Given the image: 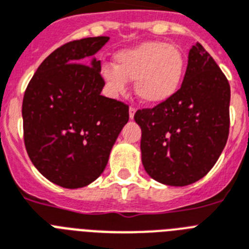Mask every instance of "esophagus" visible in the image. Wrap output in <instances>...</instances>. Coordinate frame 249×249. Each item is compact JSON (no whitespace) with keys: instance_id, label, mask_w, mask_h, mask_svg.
Wrapping results in <instances>:
<instances>
[{"instance_id":"obj_1","label":"esophagus","mask_w":249,"mask_h":249,"mask_svg":"<svg viewBox=\"0 0 249 249\" xmlns=\"http://www.w3.org/2000/svg\"><path fill=\"white\" fill-rule=\"evenodd\" d=\"M135 113H136V108L135 107H130V118L134 119Z\"/></svg>"}]
</instances>
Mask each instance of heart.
I'll return each instance as SVG.
<instances>
[{
	"label": "heart",
	"instance_id": "heart-1",
	"mask_svg": "<svg viewBox=\"0 0 249 249\" xmlns=\"http://www.w3.org/2000/svg\"><path fill=\"white\" fill-rule=\"evenodd\" d=\"M185 67V53L178 46L149 41L117 53L114 67L104 65L101 75L113 93H123L127 81H135L140 101L158 105L178 92Z\"/></svg>",
	"mask_w": 249,
	"mask_h": 249
}]
</instances>
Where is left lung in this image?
<instances>
[{
  "instance_id": "left-lung-1",
  "label": "left lung",
  "mask_w": 249,
  "mask_h": 249,
  "mask_svg": "<svg viewBox=\"0 0 249 249\" xmlns=\"http://www.w3.org/2000/svg\"><path fill=\"white\" fill-rule=\"evenodd\" d=\"M230 85L199 42L189 51L178 91L154 108L139 109L141 160L158 182L185 186L204 178L225 148Z\"/></svg>"
}]
</instances>
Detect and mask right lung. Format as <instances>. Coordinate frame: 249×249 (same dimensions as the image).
Wrapping results in <instances>:
<instances>
[{
  "label": "right lung",
  "mask_w": 249,
  "mask_h": 249,
  "mask_svg": "<svg viewBox=\"0 0 249 249\" xmlns=\"http://www.w3.org/2000/svg\"><path fill=\"white\" fill-rule=\"evenodd\" d=\"M109 37L65 43L41 63L24 93V144L35 167L53 184L83 188L107 167L128 105L101 95L100 60ZM89 62V65H85Z\"/></svg>",
  "instance_id": "right-lung-1"
}]
</instances>
